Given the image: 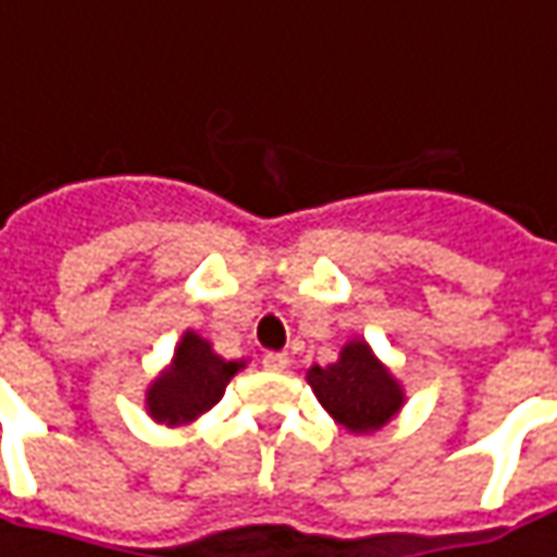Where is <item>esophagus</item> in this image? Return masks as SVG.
Wrapping results in <instances>:
<instances>
[{
  "instance_id": "34e87169",
  "label": "esophagus",
  "mask_w": 557,
  "mask_h": 557,
  "mask_svg": "<svg viewBox=\"0 0 557 557\" xmlns=\"http://www.w3.org/2000/svg\"><path fill=\"white\" fill-rule=\"evenodd\" d=\"M262 366L268 369V372H283V369L289 366V357H286V354H274V350H271V354H264L262 357Z\"/></svg>"
}]
</instances>
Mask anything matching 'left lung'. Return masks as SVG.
<instances>
[{"instance_id": "1", "label": "left lung", "mask_w": 557, "mask_h": 557, "mask_svg": "<svg viewBox=\"0 0 557 557\" xmlns=\"http://www.w3.org/2000/svg\"><path fill=\"white\" fill-rule=\"evenodd\" d=\"M305 377L332 421L354 436H369L387 426L406 406L403 381L374 357L366 338H350L335 362L310 366Z\"/></svg>"}]
</instances>
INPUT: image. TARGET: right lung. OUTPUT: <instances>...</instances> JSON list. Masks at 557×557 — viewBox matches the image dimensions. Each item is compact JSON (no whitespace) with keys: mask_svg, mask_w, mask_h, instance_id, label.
Listing matches in <instances>:
<instances>
[{"mask_svg":"<svg viewBox=\"0 0 557 557\" xmlns=\"http://www.w3.org/2000/svg\"><path fill=\"white\" fill-rule=\"evenodd\" d=\"M247 369V359H222L213 344L185 329L173 359L146 387V414L164 426H188L225 396L234 374Z\"/></svg>","mask_w":557,"mask_h":557,"instance_id":"1","label":"right lung"}]
</instances>
